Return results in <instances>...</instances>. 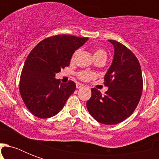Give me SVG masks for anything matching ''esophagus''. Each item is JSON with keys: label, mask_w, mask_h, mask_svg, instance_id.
Listing matches in <instances>:
<instances>
[{"label": "esophagus", "mask_w": 159, "mask_h": 159, "mask_svg": "<svg viewBox=\"0 0 159 159\" xmlns=\"http://www.w3.org/2000/svg\"><path fill=\"white\" fill-rule=\"evenodd\" d=\"M83 87V85L81 84V83H77V89H81Z\"/></svg>", "instance_id": "obj_1"}]
</instances>
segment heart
<instances>
[{
	"label": "heart",
	"instance_id": "heart-1",
	"mask_svg": "<svg viewBox=\"0 0 159 159\" xmlns=\"http://www.w3.org/2000/svg\"><path fill=\"white\" fill-rule=\"evenodd\" d=\"M77 51H76L73 55H72V58H74L75 56L77 54ZM104 57L106 58V51L103 50V49H101V48H97L96 49L94 52V57ZM93 73L91 72H88V71H82V72H80L78 73V77H79L80 79L83 80V81H87V80H89L91 78L93 77Z\"/></svg>",
	"mask_w": 159,
	"mask_h": 159
}]
</instances>
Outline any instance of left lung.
Returning a JSON list of instances; mask_svg holds the SVG:
<instances>
[{
    "label": "left lung",
    "instance_id": "left-lung-1",
    "mask_svg": "<svg viewBox=\"0 0 159 159\" xmlns=\"http://www.w3.org/2000/svg\"><path fill=\"white\" fill-rule=\"evenodd\" d=\"M111 65L105 75L107 92L102 95L96 88L87 102V111L98 122L116 125L131 116L140 100L143 78L139 60L129 48L116 40Z\"/></svg>",
    "mask_w": 159,
    "mask_h": 159
}]
</instances>
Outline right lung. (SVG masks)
Returning <instances> with one entry per match:
<instances>
[{"label":"right lung","mask_w":159,"mask_h":159,"mask_svg":"<svg viewBox=\"0 0 159 159\" xmlns=\"http://www.w3.org/2000/svg\"><path fill=\"white\" fill-rule=\"evenodd\" d=\"M88 38L72 35L52 36L32 49L24 64L20 92L26 107L36 117L57 115L76 89L75 82L61 83L55 75L69 66L72 54Z\"/></svg>","instance_id":"add662e5"}]
</instances>
